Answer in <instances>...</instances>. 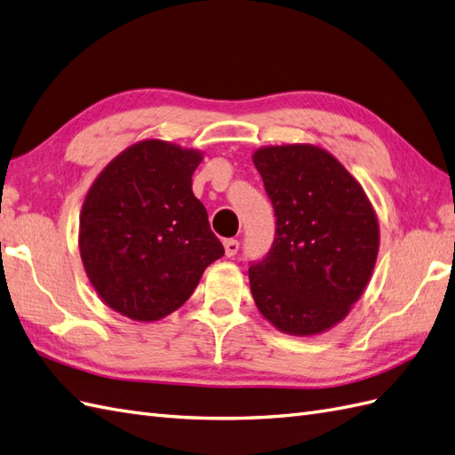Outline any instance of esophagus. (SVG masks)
Returning <instances> with one entry per match:
<instances>
[{"label":"esophagus","mask_w":455,"mask_h":455,"mask_svg":"<svg viewBox=\"0 0 455 455\" xmlns=\"http://www.w3.org/2000/svg\"><path fill=\"white\" fill-rule=\"evenodd\" d=\"M223 243H225V253H227V258H235V255L238 253V248H240L238 240H235V238H228V240H225Z\"/></svg>","instance_id":"34e87169"}]
</instances>
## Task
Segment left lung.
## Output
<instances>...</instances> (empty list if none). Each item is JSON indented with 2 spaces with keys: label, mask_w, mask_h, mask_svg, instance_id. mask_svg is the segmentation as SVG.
Here are the masks:
<instances>
[{
  "label": "left lung",
  "mask_w": 455,
  "mask_h": 455,
  "mask_svg": "<svg viewBox=\"0 0 455 455\" xmlns=\"http://www.w3.org/2000/svg\"><path fill=\"white\" fill-rule=\"evenodd\" d=\"M251 157L276 217L271 251L250 267L253 301L281 332L321 334L365 292L380 243L377 213L327 149L265 146Z\"/></svg>",
  "instance_id": "1"
}]
</instances>
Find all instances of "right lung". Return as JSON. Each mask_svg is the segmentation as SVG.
I'll return each mask as SVG.
<instances>
[{
  "mask_svg": "<svg viewBox=\"0 0 455 455\" xmlns=\"http://www.w3.org/2000/svg\"><path fill=\"white\" fill-rule=\"evenodd\" d=\"M202 159L200 149L148 138L111 159L84 197L80 259L103 304L128 319L177 311L225 255L192 192Z\"/></svg>",
  "mask_w": 455,
  "mask_h": 455,
  "instance_id": "1",
  "label": "right lung"
}]
</instances>
